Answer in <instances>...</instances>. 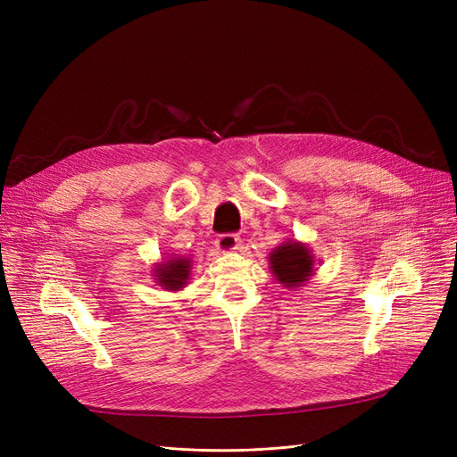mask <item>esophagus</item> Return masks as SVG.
<instances>
[{
	"instance_id": "1",
	"label": "esophagus",
	"mask_w": 457,
	"mask_h": 457,
	"mask_svg": "<svg viewBox=\"0 0 457 457\" xmlns=\"http://www.w3.org/2000/svg\"><path fill=\"white\" fill-rule=\"evenodd\" d=\"M217 250H220V252H234V250H238V245H240V237L238 234H220V237L217 238Z\"/></svg>"
}]
</instances>
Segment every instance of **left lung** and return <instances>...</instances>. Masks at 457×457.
Returning a JSON list of instances; mask_svg holds the SVG:
<instances>
[{
	"instance_id": "obj_1",
	"label": "left lung",
	"mask_w": 457,
	"mask_h": 457,
	"mask_svg": "<svg viewBox=\"0 0 457 457\" xmlns=\"http://www.w3.org/2000/svg\"><path fill=\"white\" fill-rule=\"evenodd\" d=\"M276 280L286 287H301L314 272V259L309 245L301 242H284L269 257Z\"/></svg>"
}]
</instances>
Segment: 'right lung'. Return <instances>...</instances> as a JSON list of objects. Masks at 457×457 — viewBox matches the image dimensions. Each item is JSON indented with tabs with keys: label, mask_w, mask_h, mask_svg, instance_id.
<instances>
[{
	"label": "right lung",
	"mask_w": 457,
	"mask_h": 457,
	"mask_svg": "<svg viewBox=\"0 0 457 457\" xmlns=\"http://www.w3.org/2000/svg\"><path fill=\"white\" fill-rule=\"evenodd\" d=\"M192 261L188 257H171L168 261L156 262L154 276L158 286H162L168 292H179L183 289L188 276H190Z\"/></svg>",
	"instance_id": "obj_1"
}]
</instances>
